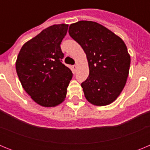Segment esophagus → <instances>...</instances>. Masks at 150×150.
<instances>
[{
  "instance_id": "esophagus-1",
  "label": "esophagus",
  "mask_w": 150,
  "mask_h": 150,
  "mask_svg": "<svg viewBox=\"0 0 150 150\" xmlns=\"http://www.w3.org/2000/svg\"><path fill=\"white\" fill-rule=\"evenodd\" d=\"M76 69H77V65H76V64H75V65L72 66V70L74 72H76Z\"/></svg>"
}]
</instances>
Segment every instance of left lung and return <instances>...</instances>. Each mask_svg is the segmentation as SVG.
Listing matches in <instances>:
<instances>
[{
  "label": "left lung",
  "mask_w": 150,
  "mask_h": 150,
  "mask_svg": "<svg viewBox=\"0 0 150 150\" xmlns=\"http://www.w3.org/2000/svg\"><path fill=\"white\" fill-rule=\"evenodd\" d=\"M69 34L86 54L89 75L81 83L86 98L94 105L114 101L122 91L131 59L124 41L100 24L79 21L71 24Z\"/></svg>",
  "instance_id": "8db88e82"
}]
</instances>
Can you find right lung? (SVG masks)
Masks as SVG:
<instances>
[{"mask_svg": "<svg viewBox=\"0 0 150 150\" xmlns=\"http://www.w3.org/2000/svg\"><path fill=\"white\" fill-rule=\"evenodd\" d=\"M68 25H54L44 29L22 46L16 68L22 87L43 107H55L64 100L72 79L70 68L62 63L61 43Z\"/></svg>", "mask_w": 150, "mask_h": 150, "instance_id": "add662e5", "label": "right lung"}]
</instances>
